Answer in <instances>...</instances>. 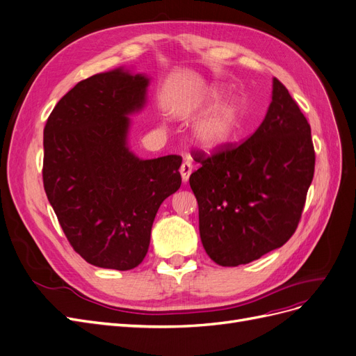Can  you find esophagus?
<instances>
[{
    "instance_id": "1",
    "label": "esophagus",
    "mask_w": 356,
    "mask_h": 356,
    "mask_svg": "<svg viewBox=\"0 0 356 356\" xmlns=\"http://www.w3.org/2000/svg\"><path fill=\"white\" fill-rule=\"evenodd\" d=\"M179 172H181V178H182V182H188V178L193 172V165L191 162H184L179 168Z\"/></svg>"
}]
</instances>
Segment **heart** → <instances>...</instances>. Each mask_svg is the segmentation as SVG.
Here are the masks:
<instances>
[{
  "instance_id": "b5f03b06",
  "label": "heart",
  "mask_w": 356,
  "mask_h": 356,
  "mask_svg": "<svg viewBox=\"0 0 356 356\" xmlns=\"http://www.w3.org/2000/svg\"><path fill=\"white\" fill-rule=\"evenodd\" d=\"M227 88L209 83L186 104L191 113H204L193 127V141L204 153L225 149L237 137L244 120V106L237 99H228Z\"/></svg>"
}]
</instances>
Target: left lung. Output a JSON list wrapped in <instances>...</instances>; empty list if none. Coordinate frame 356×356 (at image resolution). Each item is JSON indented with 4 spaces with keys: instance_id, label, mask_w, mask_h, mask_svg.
<instances>
[{
    "instance_id": "1",
    "label": "left lung",
    "mask_w": 356,
    "mask_h": 356,
    "mask_svg": "<svg viewBox=\"0 0 356 356\" xmlns=\"http://www.w3.org/2000/svg\"><path fill=\"white\" fill-rule=\"evenodd\" d=\"M190 187L199 203L202 244L220 266H238L278 249L299 224L314 178L311 127L287 88L273 79L261 127L236 149L211 157Z\"/></svg>"
}]
</instances>
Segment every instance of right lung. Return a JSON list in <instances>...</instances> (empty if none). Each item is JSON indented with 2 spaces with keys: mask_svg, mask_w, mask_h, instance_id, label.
I'll return each mask as SVG.
<instances>
[{
  "mask_svg": "<svg viewBox=\"0 0 356 356\" xmlns=\"http://www.w3.org/2000/svg\"><path fill=\"white\" fill-rule=\"evenodd\" d=\"M150 78L128 67L97 73L61 99L44 128V188L65 234L91 265L128 271L150 246L153 220L181 187V157L140 159L132 115Z\"/></svg>",
  "mask_w": 356,
  "mask_h": 356,
  "instance_id": "obj_1",
  "label": "right lung"
}]
</instances>
